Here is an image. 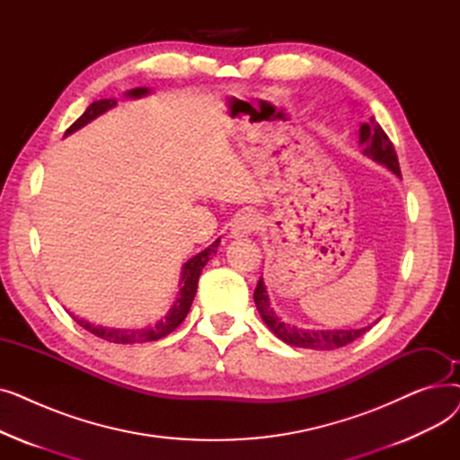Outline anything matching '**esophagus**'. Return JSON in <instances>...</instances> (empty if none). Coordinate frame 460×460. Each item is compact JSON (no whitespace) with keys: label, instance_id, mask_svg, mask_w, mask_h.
I'll return each instance as SVG.
<instances>
[{"label":"esophagus","instance_id":"34e87169","mask_svg":"<svg viewBox=\"0 0 460 460\" xmlns=\"http://www.w3.org/2000/svg\"><path fill=\"white\" fill-rule=\"evenodd\" d=\"M257 227H259V217H257L255 214L248 212V214L238 216L236 220L233 222L231 234H233V236H248V234H252Z\"/></svg>","mask_w":460,"mask_h":460}]
</instances>
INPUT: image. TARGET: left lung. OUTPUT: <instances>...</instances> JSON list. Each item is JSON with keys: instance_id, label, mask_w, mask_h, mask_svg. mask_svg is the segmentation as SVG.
Returning <instances> with one entry per match:
<instances>
[{"instance_id": "left-lung-1", "label": "left lung", "mask_w": 460, "mask_h": 460, "mask_svg": "<svg viewBox=\"0 0 460 460\" xmlns=\"http://www.w3.org/2000/svg\"><path fill=\"white\" fill-rule=\"evenodd\" d=\"M359 143L364 145V155L371 156L378 164H384L395 175L401 177V167H399V158L394 149V143L382 130V127L376 123L375 117L369 119V123H361L359 127ZM255 305L261 313V317L267 324L274 335H278L279 340L291 347H300V349H315V350H333V349H341L354 340H358L359 335H364L369 328H361V330H326V332H315V330H300L295 326H288L283 321L278 319L274 309L270 307L269 295L264 291V283L262 278L259 279L255 293H253Z\"/></svg>"}]
</instances>
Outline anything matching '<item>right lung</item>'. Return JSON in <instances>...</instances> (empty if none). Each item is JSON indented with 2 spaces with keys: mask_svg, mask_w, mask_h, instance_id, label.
Here are the masks:
<instances>
[{
  "mask_svg": "<svg viewBox=\"0 0 460 460\" xmlns=\"http://www.w3.org/2000/svg\"><path fill=\"white\" fill-rule=\"evenodd\" d=\"M149 91L145 87H137V89H132L128 91L130 96H143L147 94ZM117 104L115 99H102V101H96L93 102L85 113L76 119L75 123H72L66 130V134H72L75 130L82 128L84 125H87L89 120H93L94 117H99L101 113H104L106 110L113 108ZM217 244H220V240H216L214 244H210L205 252L198 253L193 259H190L186 264H184V270H182V288H181V296L177 298L175 305L172 307V311L167 313V317L164 321H160L158 324L151 326V328H141V330H115V328H102V326H93L82 319H75L82 328H85L87 332L94 333L96 337H101V340H106L110 343H147V341H158L162 340V337H165L167 333H172L182 321L184 317L188 315L190 311V305L193 302V296H196V291H198V281H199V274H201V269L207 264V261L210 259L212 253H216L217 250Z\"/></svg>",
  "mask_w": 460,
  "mask_h": 460,
  "instance_id": "1",
  "label": "right lung"
}]
</instances>
